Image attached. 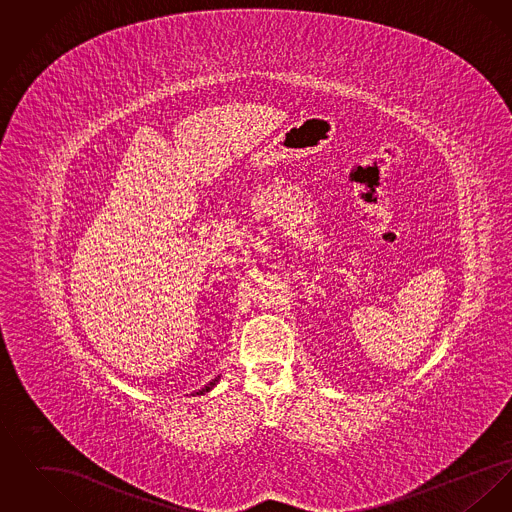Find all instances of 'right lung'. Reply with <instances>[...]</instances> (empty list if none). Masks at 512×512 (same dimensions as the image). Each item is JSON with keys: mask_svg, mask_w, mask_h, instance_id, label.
<instances>
[{"mask_svg": "<svg viewBox=\"0 0 512 512\" xmlns=\"http://www.w3.org/2000/svg\"><path fill=\"white\" fill-rule=\"evenodd\" d=\"M217 382H219V378H215V380H213V382H209V384H207V386H205V388H201V390L195 391V395H203V393H207V391L213 390V388H215V384H217Z\"/></svg>", "mask_w": 512, "mask_h": 512, "instance_id": "right-lung-1", "label": "right lung"}]
</instances>
